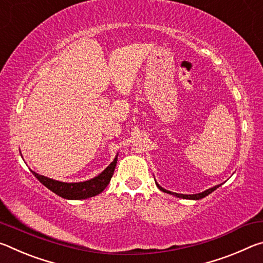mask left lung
Listing matches in <instances>:
<instances>
[{"label":"left lung","mask_w":263,"mask_h":263,"mask_svg":"<svg viewBox=\"0 0 263 263\" xmlns=\"http://www.w3.org/2000/svg\"><path fill=\"white\" fill-rule=\"evenodd\" d=\"M155 183H157V185H158V188L161 190V191H163V193H167V194H171V195H174V196H176V197H179V198H183V199H194V201H197V199H201V198H204V197H206V196L209 195V194H211L212 191H215L217 188H219V186L221 185V184H218V185H215V186H212V188H209V189H206L205 191H203V193H199V194H193V195H184V194H177V193H172V191H169V190H166L164 188H162L161 185H159V183L158 182H155Z\"/></svg>","instance_id":"8db88e82"}]
</instances>
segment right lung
Returning <instances> with one entry per match:
<instances>
[{
	"label": "right lung",
	"instance_id": "add662e5",
	"mask_svg": "<svg viewBox=\"0 0 263 263\" xmlns=\"http://www.w3.org/2000/svg\"><path fill=\"white\" fill-rule=\"evenodd\" d=\"M117 160L118 153L114 159V161L101 174L83 182H61L50 179V177L44 175H39L38 173L33 171L31 172H32V174L37 177L41 183H43L47 189H50L58 196H60V197L66 199H86L101 194L108 186L111 177L114 175Z\"/></svg>",
	"mask_w": 263,
	"mask_h": 263
}]
</instances>
